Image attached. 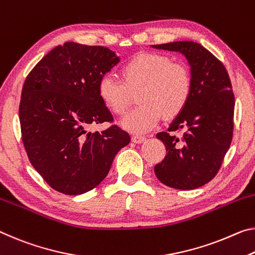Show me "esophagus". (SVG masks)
Masks as SVG:
<instances>
[{
	"label": "esophagus",
	"instance_id": "1",
	"mask_svg": "<svg viewBox=\"0 0 255 255\" xmlns=\"http://www.w3.org/2000/svg\"><path fill=\"white\" fill-rule=\"evenodd\" d=\"M145 139H146V138H145L144 136H139V135H132V137H131V140H132V142H134V143H137V144L143 143Z\"/></svg>",
	"mask_w": 255,
	"mask_h": 255
}]
</instances>
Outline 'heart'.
Here are the masks:
<instances>
[{
	"mask_svg": "<svg viewBox=\"0 0 255 255\" xmlns=\"http://www.w3.org/2000/svg\"><path fill=\"white\" fill-rule=\"evenodd\" d=\"M123 80L104 74L98 83V95L113 115L123 116L130 103V92L139 90L140 103L121 120V126L135 134L151 130L161 117L175 118L187 106L193 90L191 71L167 55L142 53L124 64Z\"/></svg>",
	"mask_w": 255,
	"mask_h": 255,
	"instance_id": "1",
	"label": "heart"
}]
</instances>
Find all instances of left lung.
I'll list each match as a JSON object with an SVG mask.
<instances>
[{"mask_svg":"<svg viewBox=\"0 0 255 255\" xmlns=\"http://www.w3.org/2000/svg\"><path fill=\"white\" fill-rule=\"evenodd\" d=\"M152 46L184 54L193 79L187 106L168 131L156 134L167 155L154 167L155 176L169 187L199 188L215 178L233 139L235 98L229 75L220 60L199 43L181 40Z\"/></svg>","mask_w":255,"mask_h":255,"instance_id":"8db88e82","label":"left lung"}]
</instances>
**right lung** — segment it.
Segmentation results:
<instances>
[{
  "mask_svg": "<svg viewBox=\"0 0 255 255\" xmlns=\"http://www.w3.org/2000/svg\"><path fill=\"white\" fill-rule=\"evenodd\" d=\"M118 62L108 47L67 42L27 76L19 106L22 143L30 163L55 191L79 195L96 187L130 142L117 125L88 131L92 125L113 123L98 83Z\"/></svg>",
  "mask_w": 255,
  "mask_h": 255,
  "instance_id": "1",
  "label": "right lung"
}]
</instances>
